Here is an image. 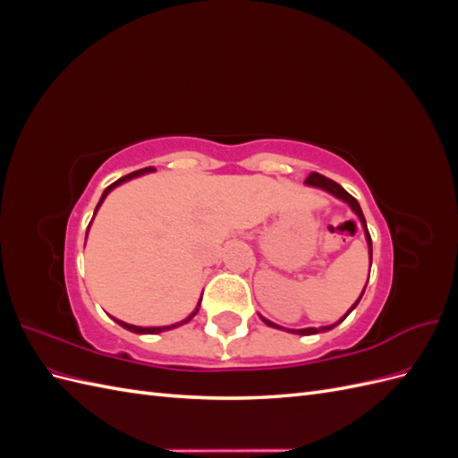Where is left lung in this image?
Returning a JSON list of instances; mask_svg holds the SVG:
<instances>
[{
    "instance_id": "obj_1",
    "label": "left lung",
    "mask_w": 458,
    "mask_h": 458,
    "mask_svg": "<svg viewBox=\"0 0 458 458\" xmlns=\"http://www.w3.org/2000/svg\"><path fill=\"white\" fill-rule=\"evenodd\" d=\"M306 183L308 185H313V187H318V189H325V191H328V192H332V195L335 197H338V199H342L344 202H348L350 206H352V210L357 214V217L361 219V225H363V229H365V237H367V242H369V258H370V263H372V241H370V233H369V229H367V221H365V216H363V210H361V206H359V202L350 195L348 191H345L342 185H338L336 182H332V179H328V177H325V175H321V174H317V172H311L308 177H306ZM363 294H365V290L361 293V296H359V300L363 298ZM359 300L353 303V308L345 313L340 321L336 323V325H340L345 317H348L353 310H355V306L359 303ZM263 321H266L269 327H273V328H281L279 325H275V323H271V321H267V318H263ZM336 325H330V327H323V328H300V330H290L293 332V335H301V336H308V335H317V332H321V330H330V328H335ZM284 330V328H283Z\"/></svg>"
}]
</instances>
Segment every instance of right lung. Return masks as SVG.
<instances>
[{"mask_svg": "<svg viewBox=\"0 0 458 458\" xmlns=\"http://www.w3.org/2000/svg\"><path fill=\"white\" fill-rule=\"evenodd\" d=\"M155 168H152V165H148V168H143V170H137V172H131V174H128V175H123V177H120L118 182H114L113 185H108L106 189H105V192H103V197H101V200H99V204H97V208H95V212L99 210V206H101V202L105 200V197L108 195L110 191H113L116 185H120V183H123V182H128V179H131V177H137V175H141V174H147V172H152ZM199 308H200V303H199ZM199 308L195 310V313L192 315H189L185 321H182V323H177V325H170V327H152V328H141V327H133V325H128V323H122V321H118L116 318V323L120 325V327H123V328H128V330H131V332H137V335H158V332H164V330H172V328H175V327H182V325H185V323H189L192 317L197 315V311H199Z\"/></svg>", "mask_w": 458, "mask_h": 458, "instance_id": "obj_1", "label": "right lung"}]
</instances>
